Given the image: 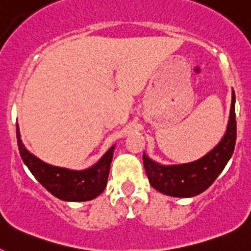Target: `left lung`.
Returning <instances> with one entry per match:
<instances>
[{
    "label": "left lung",
    "mask_w": 251,
    "mask_h": 251,
    "mask_svg": "<svg viewBox=\"0 0 251 251\" xmlns=\"http://www.w3.org/2000/svg\"><path fill=\"white\" fill-rule=\"evenodd\" d=\"M236 142L235 93L225 136L212 151L191 163L163 166L143 154V165L150 183L157 191L174 197H192L207 190L231 158Z\"/></svg>",
    "instance_id": "8db88e82"
}]
</instances>
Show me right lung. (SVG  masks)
Segmentation results:
<instances>
[{"label":"right lung","mask_w":251,"mask_h":251,"mask_svg":"<svg viewBox=\"0 0 251 251\" xmlns=\"http://www.w3.org/2000/svg\"><path fill=\"white\" fill-rule=\"evenodd\" d=\"M20 154L31 174L50 194L64 201H89L104 191L109 176L114 146L95 163L84 171H72L55 167L40 161L22 145L19 126H16Z\"/></svg>","instance_id":"add662e5"}]
</instances>
